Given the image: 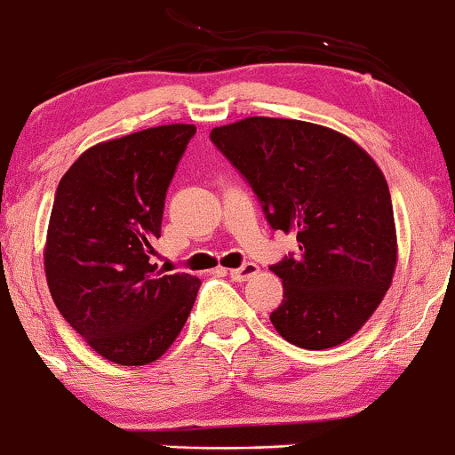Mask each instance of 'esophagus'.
Here are the masks:
<instances>
[{"mask_svg": "<svg viewBox=\"0 0 455 455\" xmlns=\"http://www.w3.org/2000/svg\"><path fill=\"white\" fill-rule=\"evenodd\" d=\"M228 274H231V278L235 282H245V280L254 278V275L259 274V265L257 263H245L239 269H231Z\"/></svg>", "mask_w": 455, "mask_h": 455, "instance_id": "34e87169", "label": "esophagus"}]
</instances>
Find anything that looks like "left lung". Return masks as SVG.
Listing matches in <instances>:
<instances>
[{
    "mask_svg": "<svg viewBox=\"0 0 455 455\" xmlns=\"http://www.w3.org/2000/svg\"><path fill=\"white\" fill-rule=\"evenodd\" d=\"M210 137L252 186L271 228L299 242V257L271 265L284 286L269 316L275 331L310 351L347 342L398 263L383 171L347 134L299 119L245 117Z\"/></svg>",
    "mask_w": 455,
    "mask_h": 455,
    "instance_id": "left-lung-1",
    "label": "left lung"
}]
</instances>
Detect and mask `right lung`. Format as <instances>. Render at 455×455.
<instances>
[{
    "instance_id": "obj_1",
    "label": "right lung",
    "mask_w": 455,
    "mask_h": 455,
    "mask_svg": "<svg viewBox=\"0 0 455 455\" xmlns=\"http://www.w3.org/2000/svg\"><path fill=\"white\" fill-rule=\"evenodd\" d=\"M192 124L148 128L83 151L61 177L44 243L57 310L108 362L148 365L169 351L201 280L151 263L166 188Z\"/></svg>"
}]
</instances>
